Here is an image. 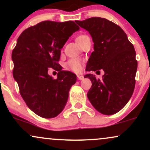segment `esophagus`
<instances>
[{"mask_svg":"<svg viewBox=\"0 0 150 150\" xmlns=\"http://www.w3.org/2000/svg\"><path fill=\"white\" fill-rule=\"evenodd\" d=\"M77 79H78L79 80H83V78H84L83 75H77Z\"/></svg>","mask_w":150,"mask_h":150,"instance_id":"esophagus-1","label":"esophagus"}]
</instances>
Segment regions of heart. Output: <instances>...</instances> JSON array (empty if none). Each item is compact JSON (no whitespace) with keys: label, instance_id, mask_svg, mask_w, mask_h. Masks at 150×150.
Returning <instances> with one entry per match:
<instances>
[{"label":"heart","instance_id":"obj_1","mask_svg":"<svg viewBox=\"0 0 150 150\" xmlns=\"http://www.w3.org/2000/svg\"><path fill=\"white\" fill-rule=\"evenodd\" d=\"M87 35L85 34H82V35L78 36L76 38V42H78L82 40L85 38L87 37ZM65 68L68 69L73 70V71L75 72V73H79L82 69V63L80 60L77 59V58H72L70 61H68L65 63Z\"/></svg>","mask_w":150,"mask_h":150}]
</instances>
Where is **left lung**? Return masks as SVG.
I'll return each mask as SVG.
<instances>
[{"mask_svg": "<svg viewBox=\"0 0 150 150\" xmlns=\"http://www.w3.org/2000/svg\"><path fill=\"white\" fill-rule=\"evenodd\" d=\"M75 22L89 32L94 42L86 70L104 71L101 80L92 74L84 76L92 84L87 97L99 113H116L128 102L135 88L137 62L134 46L124 31L106 19L95 17Z\"/></svg>", "mask_w": 150, "mask_h": 150, "instance_id": "8db88e82", "label": "left lung"}]
</instances>
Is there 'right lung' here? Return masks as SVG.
<instances>
[{"label":"right lung","mask_w":150,"mask_h":150,"mask_svg":"<svg viewBox=\"0 0 150 150\" xmlns=\"http://www.w3.org/2000/svg\"><path fill=\"white\" fill-rule=\"evenodd\" d=\"M79 30L73 21H44L22 32L17 41L12 53L13 77L27 106L42 118L62 112L76 82V75L62 70L58 61L61 49ZM49 67L59 71L57 79L48 75Z\"/></svg>","instance_id":"1"}]
</instances>
